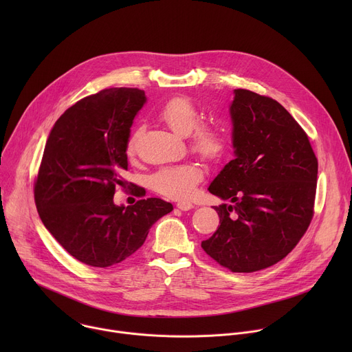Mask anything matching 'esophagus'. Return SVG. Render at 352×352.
<instances>
[{"label": "esophagus", "mask_w": 352, "mask_h": 352, "mask_svg": "<svg viewBox=\"0 0 352 352\" xmlns=\"http://www.w3.org/2000/svg\"><path fill=\"white\" fill-rule=\"evenodd\" d=\"M177 208H178L179 210H182V212H186V210L193 209V205H192L190 202H178V204H177Z\"/></svg>", "instance_id": "1"}]
</instances>
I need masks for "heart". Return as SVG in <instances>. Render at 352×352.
Masks as SVG:
<instances>
[{"mask_svg":"<svg viewBox=\"0 0 352 352\" xmlns=\"http://www.w3.org/2000/svg\"><path fill=\"white\" fill-rule=\"evenodd\" d=\"M159 118L177 135L190 136V146L196 153L206 159H216L227 147L228 135L220 122H206L197 125L200 116L196 106L186 97H173L166 102L159 113ZM138 131L128 140V153L135 152ZM202 179V170L193 163H182L160 168L152 175V186L156 192L181 199L192 195L196 184Z\"/></svg>","mask_w":352,"mask_h":352,"instance_id":"1","label":"heart"}]
</instances>
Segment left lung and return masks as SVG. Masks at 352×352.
I'll list each match as a JSON object with an SVG mask.
<instances>
[{"mask_svg":"<svg viewBox=\"0 0 352 352\" xmlns=\"http://www.w3.org/2000/svg\"><path fill=\"white\" fill-rule=\"evenodd\" d=\"M234 160L210 182L217 231L205 252L236 273L276 265L302 238L314 216L318 159L304 129L276 100L245 89L230 104Z\"/></svg>","mask_w":352,"mask_h":352,"instance_id":"8db88e82","label":"left lung"}]
</instances>
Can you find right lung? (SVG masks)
I'll return each instance as SVG.
<instances>
[{"label": "right lung", "mask_w": 352, "mask_h": 352, "mask_svg": "<svg viewBox=\"0 0 352 352\" xmlns=\"http://www.w3.org/2000/svg\"><path fill=\"white\" fill-rule=\"evenodd\" d=\"M144 103L139 89L102 90L69 107L47 138L34 184L36 208L44 227L85 265L121 263L173 210L159 197L126 208L114 204L116 186L125 185L131 126Z\"/></svg>", "instance_id": "add662e5"}]
</instances>
